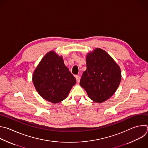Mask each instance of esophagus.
<instances>
[{
    "label": "esophagus",
    "mask_w": 148,
    "mask_h": 148,
    "mask_svg": "<svg viewBox=\"0 0 148 148\" xmlns=\"http://www.w3.org/2000/svg\"><path fill=\"white\" fill-rule=\"evenodd\" d=\"M75 78H76V80H77V82L78 83L79 82V81H80V77L79 75H75Z\"/></svg>",
    "instance_id": "obj_1"
}]
</instances>
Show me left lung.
<instances>
[{"instance_id":"1","label":"left lung","mask_w":148,"mask_h":148,"mask_svg":"<svg viewBox=\"0 0 148 148\" xmlns=\"http://www.w3.org/2000/svg\"><path fill=\"white\" fill-rule=\"evenodd\" d=\"M86 63V70L82 75L79 84L93 101L103 102L115 93L120 85V68L106 52L100 48L87 55Z\"/></svg>"}]
</instances>
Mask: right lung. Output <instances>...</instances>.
I'll list each match as a JSON object with an SVG mask.
<instances>
[{"label":"right lung","mask_w":148,"mask_h":148,"mask_svg":"<svg viewBox=\"0 0 148 148\" xmlns=\"http://www.w3.org/2000/svg\"><path fill=\"white\" fill-rule=\"evenodd\" d=\"M32 81L43 99L53 103L65 99L76 84L63 58L54 51L48 52L42 58L34 72Z\"/></svg>","instance_id":"obj_1"}]
</instances>
